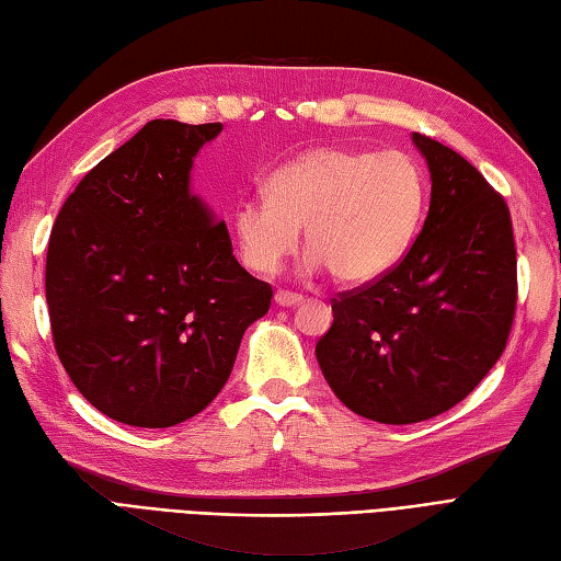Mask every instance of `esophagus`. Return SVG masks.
Segmentation results:
<instances>
[{
	"mask_svg": "<svg viewBox=\"0 0 561 561\" xmlns=\"http://www.w3.org/2000/svg\"><path fill=\"white\" fill-rule=\"evenodd\" d=\"M273 300H276L278 307H295V305L302 302V297L290 293V290H278L276 297H273Z\"/></svg>",
	"mask_w": 561,
	"mask_h": 561,
	"instance_id": "obj_1",
	"label": "esophagus"
}]
</instances>
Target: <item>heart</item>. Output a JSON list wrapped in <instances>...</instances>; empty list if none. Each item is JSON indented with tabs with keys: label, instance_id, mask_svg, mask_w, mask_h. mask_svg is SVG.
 I'll return each mask as SVG.
<instances>
[{
	"label": "heart",
	"instance_id": "heart-1",
	"mask_svg": "<svg viewBox=\"0 0 561 561\" xmlns=\"http://www.w3.org/2000/svg\"><path fill=\"white\" fill-rule=\"evenodd\" d=\"M266 190L234 206L244 264L278 271L307 226V271L329 266L343 285L386 276L408 252L425 206L422 170L401 151L314 148L273 170Z\"/></svg>",
	"mask_w": 561,
	"mask_h": 561
}]
</instances>
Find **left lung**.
<instances>
[{"mask_svg":"<svg viewBox=\"0 0 561 561\" xmlns=\"http://www.w3.org/2000/svg\"><path fill=\"white\" fill-rule=\"evenodd\" d=\"M432 198L422 232L381 276L333 300L317 343L333 393L367 420H430L502 357L516 312V247L504 198L449 146L413 131Z\"/></svg>","mask_w":561,"mask_h":561,"instance_id":"left-lung-1","label":"left lung"}]
</instances>
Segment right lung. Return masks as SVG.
<instances>
[{
    "label": "right lung",
    "instance_id": "obj_1",
    "mask_svg": "<svg viewBox=\"0 0 561 561\" xmlns=\"http://www.w3.org/2000/svg\"><path fill=\"white\" fill-rule=\"evenodd\" d=\"M220 122L153 119L103 158L49 232L55 351L81 396L131 427H172L226 386L273 290L240 266L226 220L192 194Z\"/></svg>",
    "mask_w": 561,
    "mask_h": 561
}]
</instances>
